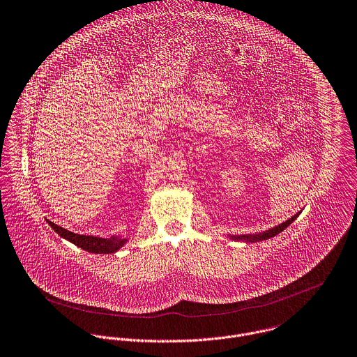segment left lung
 <instances>
[{
	"instance_id": "8db88e82",
	"label": "left lung",
	"mask_w": 357,
	"mask_h": 357,
	"mask_svg": "<svg viewBox=\"0 0 357 357\" xmlns=\"http://www.w3.org/2000/svg\"><path fill=\"white\" fill-rule=\"evenodd\" d=\"M298 217H299V214L294 215V217L289 218L288 221L280 224L278 227H275V228H273V229H270V231H267V232H264V234H260V235H242V236L239 235V236H232V239H235V241H246V242H260V241L273 238V236L278 235L280 232H282L285 228H288Z\"/></svg>"
}]
</instances>
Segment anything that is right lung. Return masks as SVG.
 <instances>
[{"label":"right lung","instance_id":"obj_1","mask_svg":"<svg viewBox=\"0 0 357 357\" xmlns=\"http://www.w3.org/2000/svg\"><path fill=\"white\" fill-rule=\"evenodd\" d=\"M48 224L51 225V228L62 238H65L66 241L72 242L73 245H76L77 248L83 249V250H87L90 253H114L116 250H119L126 239H121V238H96V236H86V235H79V234H73V232H69L68 229H63L62 227H58L55 225L54 222L48 221Z\"/></svg>","mask_w":357,"mask_h":357}]
</instances>
